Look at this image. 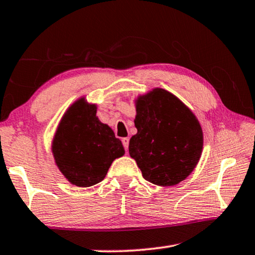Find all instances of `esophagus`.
Instances as JSON below:
<instances>
[{
    "mask_svg": "<svg viewBox=\"0 0 255 255\" xmlns=\"http://www.w3.org/2000/svg\"><path fill=\"white\" fill-rule=\"evenodd\" d=\"M122 141H123V145H124L125 149L128 150V146H129V138H128V137H125V138H123Z\"/></svg>",
    "mask_w": 255,
    "mask_h": 255,
    "instance_id": "34e87169",
    "label": "esophagus"
}]
</instances>
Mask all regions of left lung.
I'll list each match as a JSON object with an SVG mask.
<instances>
[{
    "mask_svg": "<svg viewBox=\"0 0 255 255\" xmlns=\"http://www.w3.org/2000/svg\"><path fill=\"white\" fill-rule=\"evenodd\" d=\"M137 133L129 155L143 178L161 187L187 179L199 162L204 135L193 112L174 94L156 88L136 100Z\"/></svg>",
    "mask_w": 255,
    "mask_h": 255,
    "instance_id": "left-lung-1",
    "label": "left lung"
}]
</instances>
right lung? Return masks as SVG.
I'll list each match as a JSON object with an SVG mask.
<instances>
[{
	"label": "right lung",
	"mask_w": 255,
	"mask_h": 255,
	"mask_svg": "<svg viewBox=\"0 0 255 255\" xmlns=\"http://www.w3.org/2000/svg\"><path fill=\"white\" fill-rule=\"evenodd\" d=\"M51 150L59 171L77 187L106 178L111 163L125 154L119 138L97 117V106L81 98L68 108L57 127Z\"/></svg>",
	"instance_id": "add662e5"
}]
</instances>
